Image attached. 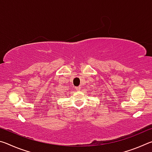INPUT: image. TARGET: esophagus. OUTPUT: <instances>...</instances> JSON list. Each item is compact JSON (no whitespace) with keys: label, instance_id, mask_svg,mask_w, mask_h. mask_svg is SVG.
Returning a JSON list of instances; mask_svg holds the SVG:
<instances>
[{"label":"esophagus","instance_id":"esophagus-1","mask_svg":"<svg viewBox=\"0 0 152 152\" xmlns=\"http://www.w3.org/2000/svg\"><path fill=\"white\" fill-rule=\"evenodd\" d=\"M76 91H80V86H78V87H76Z\"/></svg>","mask_w":152,"mask_h":152}]
</instances>
